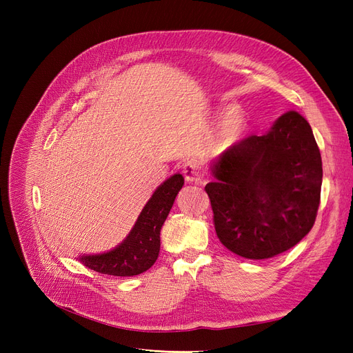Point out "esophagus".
I'll return each mask as SVG.
<instances>
[{"mask_svg": "<svg viewBox=\"0 0 353 353\" xmlns=\"http://www.w3.org/2000/svg\"><path fill=\"white\" fill-rule=\"evenodd\" d=\"M183 174H184V178L187 183H200L201 174H200V169H199L197 163L187 162L183 166Z\"/></svg>", "mask_w": 353, "mask_h": 353, "instance_id": "1", "label": "esophagus"}]
</instances>
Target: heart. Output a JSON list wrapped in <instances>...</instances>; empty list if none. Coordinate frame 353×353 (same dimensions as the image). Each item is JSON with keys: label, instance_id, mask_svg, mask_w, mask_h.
<instances>
[{"label": "heart", "instance_id": "heart-1", "mask_svg": "<svg viewBox=\"0 0 353 353\" xmlns=\"http://www.w3.org/2000/svg\"><path fill=\"white\" fill-rule=\"evenodd\" d=\"M245 121L244 116L237 109H228L222 117V122L219 126V138L223 144H232L236 143L241 134L244 132Z\"/></svg>", "mask_w": 353, "mask_h": 353}]
</instances>
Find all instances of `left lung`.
Returning <instances> with one entry per match:
<instances>
[{"instance_id": "8db88e82", "label": "left lung", "mask_w": 353, "mask_h": 353, "mask_svg": "<svg viewBox=\"0 0 353 353\" xmlns=\"http://www.w3.org/2000/svg\"><path fill=\"white\" fill-rule=\"evenodd\" d=\"M206 184L216 236L245 259L292 249L314 227L323 162L312 128L290 110L262 135L231 145L212 165Z\"/></svg>"}]
</instances>
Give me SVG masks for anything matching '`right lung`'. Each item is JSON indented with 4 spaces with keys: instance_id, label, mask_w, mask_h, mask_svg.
<instances>
[{
    "instance_id": "obj_1",
    "label": "right lung",
    "mask_w": 353,
    "mask_h": 353,
    "mask_svg": "<svg viewBox=\"0 0 353 353\" xmlns=\"http://www.w3.org/2000/svg\"><path fill=\"white\" fill-rule=\"evenodd\" d=\"M183 185L181 174L168 178L157 187L134 228L117 248L100 254H82L79 261L95 272L114 276H132L152 268L160 250V230Z\"/></svg>"
}]
</instances>
